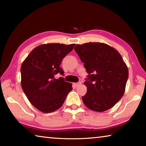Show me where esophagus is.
I'll return each instance as SVG.
<instances>
[{
    "instance_id": "esophagus-1",
    "label": "esophagus",
    "mask_w": 146,
    "mask_h": 146,
    "mask_svg": "<svg viewBox=\"0 0 146 146\" xmlns=\"http://www.w3.org/2000/svg\"><path fill=\"white\" fill-rule=\"evenodd\" d=\"M81 84V82H76V83H73V85L75 86V87H77L79 85Z\"/></svg>"
}]
</instances>
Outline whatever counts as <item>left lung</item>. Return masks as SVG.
Segmentation results:
<instances>
[{
	"instance_id": "1",
	"label": "left lung",
	"mask_w": 146,
	"mask_h": 146,
	"mask_svg": "<svg viewBox=\"0 0 146 146\" xmlns=\"http://www.w3.org/2000/svg\"><path fill=\"white\" fill-rule=\"evenodd\" d=\"M75 51L88 73L82 97L86 107L102 112L113 107L124 93L129 76L126 64L112 47L100 42L77 44Z\"/></svg>"
}]
</instances>
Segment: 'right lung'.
Wrapping results in <instances>:
<instances>
[{"label": "right lung", "mask_w": 146, "mask_h": 146, "mask_svg": "<svg viewBox=\"0 0 146 146\" xmlns=\"http://www.w3.org/2000/svg\"><path fill=\"white\" fill-rule=\"evenodd\" d=\"M75 44H47L33 49L22 64L21 85L31 104L43 113L60 108L72 84L63 77L55 76L64 71L60 67L62 59L73 50Z\"/></svg>", "instance_id": "add662e5"}]
</instances>
